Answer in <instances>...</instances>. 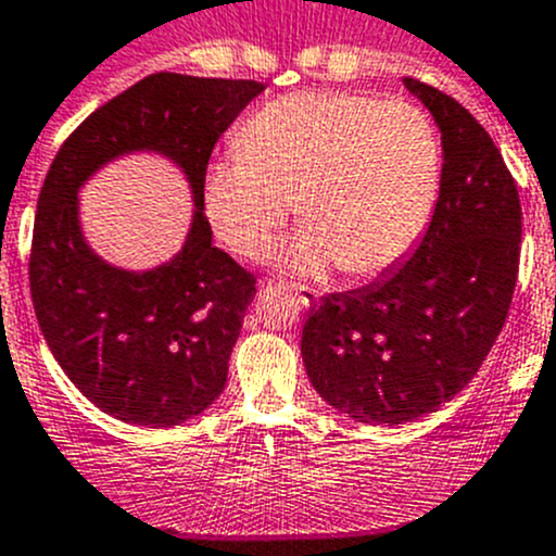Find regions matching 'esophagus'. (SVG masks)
<instances>
[{"label": "esophagus", "mask_w": 556, "mask_h": 556, "mask_svg": "<svg viewBox=\"0 0 556 556\" xmlns=\"http://www.w3.org/2000/svg\"><path fill=\"white\" fill-rule=\"evenodd\" d=\"M294 298H298V303L303 305V308H311V305L319 303V294H316L314 289H294Z\"/></svg>", "instance_id": "34e87169"}]
</instances>
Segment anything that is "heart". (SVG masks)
<instances>
[{
	"label": "heart",
	"mask_w": 556,
	"mask_h": 556,
	"mask_svg": "<svg viewBox=\"0 0 556 556\" xmlns=\"http://www.w3.org/2000/svg\"><path fill=\"white\" fill-rule=\"evenodd\" d=\"M237 144L204 172L210 226L237 256L262 258L298 202L308 226L283 256L298 275L341 264L371 278L395 267L426 231L440 190V136L406 100L294 92L262 105Z\"/></svg>",
	"instance_id": "obj_1"
}]
</instances>
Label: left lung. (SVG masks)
<instances>
[{
	"label": "left lung",
	"instance_id": "1",
	"mask_svg": "<svg viewBox=\"0 0 556 556\" xmlns=\"http://www.w3.org/2000/svg\"><path fill=\"white\" fill-rule=\"evenodd\" d=\"M404 87L442 136L426 235L377 281L321 298L303 325L316 393L352 420L401 426L462 393L507 319L521 253L519 190L483 125L417 78Z\"/></svg>",
	"mask_w": 556,
	"mask_h": 556
}]
</instances>
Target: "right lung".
<instances>
[{
    "label": "right lung",
    "mask_w": 556,
    "mask_h": 556,
    "mask_svg": "<svg viewBox=\"0 0 556 556\" xmlns=\"http://www.w3.org/2000/svg\"><path fill=\"white\" fill-rule=\"evenodd\" d=\"M262 92L258 81L147 76L89 114L46 174L31 235V303L67 379L116 420L172 428L224 393L256 281L213 245L202 182L220 134ZM141 151L184 172L194 215L168 263L128 270L88 245L77 193L100 167Z\"/></svg>",
    "instance_id": "add662e5"
}]
</instances>
